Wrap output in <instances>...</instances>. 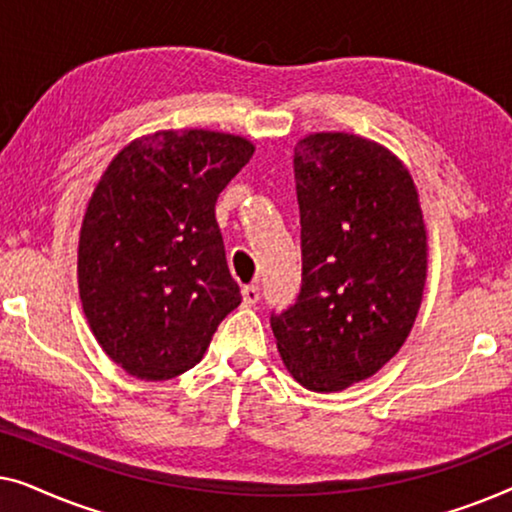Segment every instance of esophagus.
I'll use <instances>...</instances> for the list:
<instances>
[{
	"label": "esophagus",
	"instance_id": "esophagus-1",
	"mask_svg": "<svg viewBox=\"0 0 512 512\" xmlns=\"http://www.w3.org/2000/svg\"><path fill=\"white\" fill-rule=\"evenodd\" d=\"M242 300H244V305H256L258 300H261V286H258V282H254V284H247L242 289Z\"/></svg>",
	"mask_w": 512,
	"mask_h": 512
}]
</instances>
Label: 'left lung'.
<instances>
[{
  "label": "left lung",
  "instance_id": "1",
  "mask_svg": "<svg viewBox=\"0 0 512 512\" xmlns=\"http://www.w3.org/2000/svg\"><path fill=\"white\" fill-rule=\"evenodd\" d=\"M293 174L303 282L270 326L305 389L342 391L375 375L415 324L426 282L419 195L401 160L345 132L300 139Z\"/></svg>",
  "mask_w": 512,
  "mask_h": 512
}]
</instances>
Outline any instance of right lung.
Listing matches in <instances>:
<instances>
[{
    "mask_svg": "<svg viewBox=\"0 0 512 512\" xmlns=\"http://www.w3.org/2000/svg\"><path fill=\"white\" fill-rule=\"evenodd\" d=\"M251 156L242 137L165 130L102 174L81 226L79 293L97 342L139 380L193 368L242 303L214 207Z\"/></svg>",
    "mask_w": 512,
    "mask_h": 512,
    "instance_id": "1",
    "label": "right lung"
}]
</instances>
